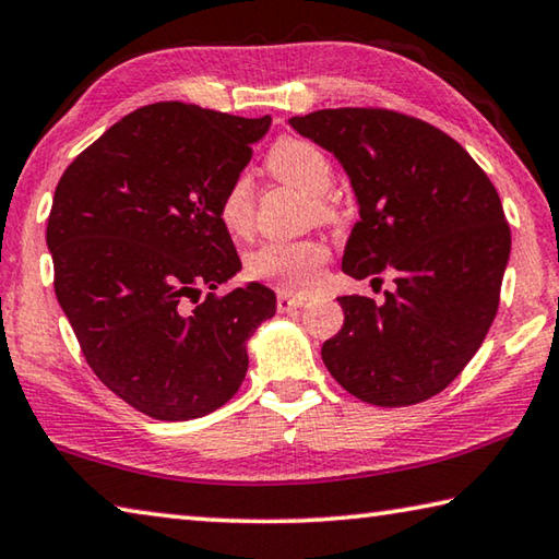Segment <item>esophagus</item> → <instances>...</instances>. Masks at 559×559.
<instances>
[{"instance_id":"obj_1","label":"esophagus","mask_w":559,"mask_h":559,"mask_svg":"<svg viewBox=\"0 0 559 559\" xmlns=\"http://www.w3.org/2000/svg\"><path fill=\"white\" fill-rule=\"evenodd\" d=\"M305 301H307V297H295V295H280L277 297V309L282 311V314H287V311H295V309H299V307H305Z\"/></svg>"}]
</instances>
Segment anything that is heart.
Wrapping results in <instances>:
<instances>
[{
	"instance_id": "b5f03b06",
	"label": "heart",
	"mask_w": 559,
	"mask_h": 559,
	"mask_svg": "<svg viewBox=\"0 0 559 559\" xmlns=\"http://www.w3.org/2000/svg\"><path fill=\"white\" fill-rule=\"evenodd\" d=\"M270 169L274 176L314 195V211L319 218H326L329 205L321 199L334 183V169L317 146L301 140H282L272 146ZM252 186L248 176L233 179L221 195L218 221L230 235H245L252 225ZM326 262L324 245L301 242H264L252 250L245 260V272L252 280L270 282L285 292H307L314 285L321 267Z\"/></svg>"
}]
</instances>
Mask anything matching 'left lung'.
Returning <instances> with one entry per match:
<instances>
[{
    "instance_id": "8db88e82",
    "label": "left lung",
    "mask_w": 559,
    "mask_h": 559,
    "mask_svg": "<svg viewBox=\"0 0 559 559\" xmlns=\"http://www.w3.org/2000/svg\"><path fill=\"white\" fill-rule=\"evenodd\" d=\"M354 186L360 221L344 250L356 280L395 272L383 305L338 297L344 326L321 346L338 385L405 407L452 383L493 324L511 258L501 199L462 144L417 117L338 107L292 117Z\"/></svg>"
}]
</instances>
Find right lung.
<instances>
[{
    "label": "right lung",
    "mask_w": 559,
    "mask_h": 559,
    "mask_svg": "<svg viewBox=\"0 0 559 559\" xmlns=\"http://www.w3.org/2000/svg\"><path fill=\"white\" fill-rule=\"evenodd\" d=\"M270 122L144 105L56 186L46 245L58 305L93 373L154 419L181 423L228 403L248 373L250 336L277 309L260 282L213 292L242 267L218 221L221 195Z\"/></svg>",
    "instance_id": "obj_1"
}]
</instances>
